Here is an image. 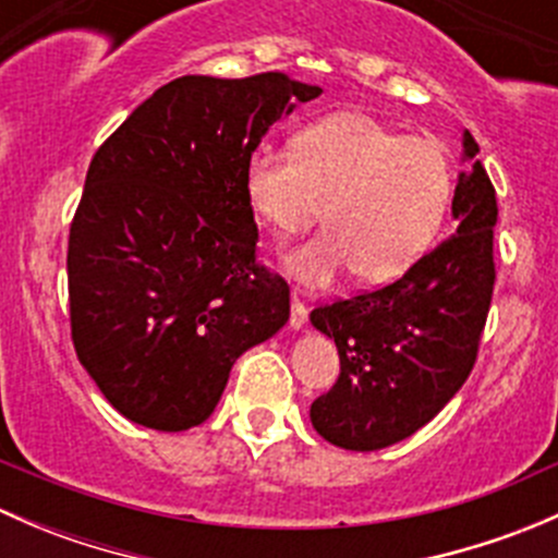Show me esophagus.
I'll return each mask as SVG.
<instances>
[{
  "mask_svg": "<svg viewBox=\"0 0 558 558\" xmlns=\"http://www.w3.org/2000/svg\"><path fill=\"white\" fill-rule=\"evenodd\" d=\"M289 324H291V329H296V331L305 329V324H307V307L302 305L300 300L291 302V320H289Z\"/></svg>",
  "mask_w": 558,
  "mask_h": 558,
  "instance_id": "34e87169",
  "label": "esophagus"
}]
</instances>
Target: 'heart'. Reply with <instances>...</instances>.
Instances as JSON below:
<instances>
[{
    "mask_svg": "<svg viewBox=\"0 0 558 558\" xmlns=\"http://www.w3.org/2000/svg\"><path fill=\"white\" fill-rule=\"evenodd\" d=\"M446 145L410 137L367 112H340L313 123L296 148L262 143L245 161V196L258 221L278 234L326 232L291 247L286 272L307 291L329 289L356 269L364 283L408 272L432 243L451 202Z\"/></svg>",
    "mask_w": 558,
    "mask_h": 558,
    "instance_id": "1",
    "label": "heart"
}]
</instances>
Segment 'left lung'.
Here are the masks:
<instances>
[{"label":"left lung","mask_w":558,"mask_h":558,"mask_svg":"<svg viewBox=\"0 0 558 558\" xmlns=\"http://www.w3.org/2000/svg\"><path fill=\"white\" fill-rule=\"evenodd\" d=\"M461 145L472 167L459 172L453 191L456 234L384 289L311 313L340 353V378L311 404L315 432L331 446L378 451L404 440L472 373L497 278V194L475 161V137L464 132Z\"/></svg>","instance_id":"left-lung-1"}]
</instances>
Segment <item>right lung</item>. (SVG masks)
Returning <instances> with one entry per match:
<instances>
[{
	"label": "right lung",
	"mask_w": 558,
	"mask_h": 558,
	"mask_svg": "<svg viewBox=\"0 0 558 558\" xmlns=\"http://www.w3.org/2000/svg\"><path fill=\"white\" fill-rule=\"evenodd\" d=\"M318 94L283 72L185 75L94 154L70 227V324L77 359L123 418L199 426L232 364L289 320V286L256 262L245 161Z\"/></svg>",
	"instance_id": "right-lung-1"
}]
</instances>
